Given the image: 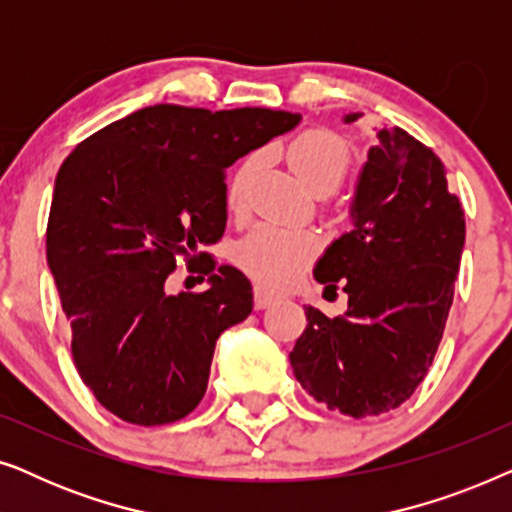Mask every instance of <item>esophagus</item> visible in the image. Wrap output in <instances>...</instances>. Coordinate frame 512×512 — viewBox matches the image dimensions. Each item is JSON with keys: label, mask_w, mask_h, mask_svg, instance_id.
Listing matches in <instances>:
<instances>
[{"label": "esophagus", "mask_w": 512, "mask_h": 512, "mask_svg": "<svg viewBox=\"0 0 512 512\" xmlns=\"http://www.w3.org/2000/svg\"><path fill=\"white\" fill-rule=\"evenodd\" d=\"M275 300H277L275 293L265 291L263 286H256V289H254V307H256V310H265V307H270L272 303H275Z\"/></svg>", "instance_id": "obj_1"}]
</instances>
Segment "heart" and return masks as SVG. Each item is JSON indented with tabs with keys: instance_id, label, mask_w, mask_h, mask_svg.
<instances>
[{
	"instance_id": "heart-1",
	"label": "heart",
	"mask_w": 512,
	"mask_h": 512,
	"mask_svg": "<svg viewBox=\"0 0 512 512\" xmlns=\"http://www.w3.org/2000/svg\"><path fill=\"white\" fill-rule=\"evenodd\" d=\"M293 172L305 181L310 191L333 193L349 170V146L342 137L328 130H307L286 149ZM261 167V156L251 153L242 160L228 184V207L240 212L247 205L249 186ZM319 251V237L310 230H293L258 223L235 244V263L251 279L272 289H286L296 284L307 265Z\"/></svg>"
}]
</instances>
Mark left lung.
<instances>
[{"instance_id":"obj_1","label":"left lung","mask_w":512,"mask_h":512,"mask_svg":"<svg viewBox=\"0 0 512 512\" xmlns=\"http://www.w3.org/2000/svg\"><path fill=\"white\" fill-rule=\"evenodd\" d=\"M375 135L349 202L352 230L314 263L326 289L345 284L347 310L331 319L305 305L307 326L289 354L307 394L356 419L398 408L429 373L466 240L436 153L401 128Z\"/></svg>"}]
</instances>
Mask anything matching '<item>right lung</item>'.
<instances>
[{"mask_svg": "<svg viewBox=\"0 0 512 512\" xmlns=\"http://www.w3.org/2000/svg\"><path fill=\"white\" fill-rule=\"evenodd\" d=\"M300 118L156 104L97 130L62 163L46 261L81 380L123 422L172 424L205 396L216 340L254 310L249 279L200 254L226 230L223 174ZM179 257L208 275L207 292L169 293Z\"/></svg>", "mask_w": 512, "mask_h": 512, "instance_id": "add662e5", "label": "right lung"}]
</instances>
